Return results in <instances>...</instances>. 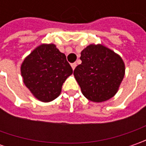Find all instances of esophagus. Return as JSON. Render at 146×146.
I'll return each instance as SVG.
<instances>
[{
  "mask_svg": "<svg viewBox=\"0 0 146 146\" xmlns=\"http://www.w3.org/2000/svg\"><path fill=\"white\" fill-rule=\"evenodd\" d=\"M76 66H77V64H76V62H74V63H72V64H71V67H72V69H73V70H75V68L76 67Z\"/></svg>",
  "mask_w": 146,
  "mask_h": 146,
  "instance_id": "obj_1",
  "label": "esophagus"
}]
</instances>
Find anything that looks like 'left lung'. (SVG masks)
Instances as JSON below:
<instances>
[{"instance_id":"8db88e82","label":"left lung","mask_w":146,"mask_h":146,"mask_svg":"<svg viewBox=\"0 0 146 146\" xmlns=\"http://www.w3.org/2000/svg\"><path fill=\"white\" fill-rule=\"evenodd\" d=\"M80 60L74 76L83 95L94 102L113 98L125 74L120 56L102 44H90L81 52Z\"/></svg>"}]
</instances>
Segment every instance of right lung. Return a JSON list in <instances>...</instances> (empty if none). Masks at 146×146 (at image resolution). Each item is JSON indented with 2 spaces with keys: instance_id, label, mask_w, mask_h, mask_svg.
I'll use <instances>...</instances> for the list:
<instances>
[{
  "instance_id": "obj_1",
  "label": "right lung",
  "mask_w": 146,
  "mask_h": 146,
  "mask_svg": "<svg viewBox=\"0 0 146 146\" xmlns=\"http://www.w3.org/2000/svg\"><path fill=\"white\" fill-rule=\"evenodd\" d=\"M72 73L66 55L53 44H40L21 65V75L26 87L43 102L58 98L63 83Z\"/></svg>"
}]
</instances>
